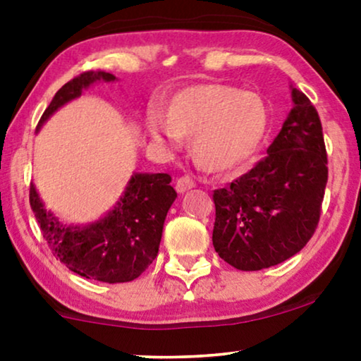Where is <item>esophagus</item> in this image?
<instances>
[{
  "mask_svg": "<svg viewBox=\"0 0 361 361\" xmlns=\"http://www.w3.org/2000/svg\"><path fill=\"white\" fill-rule=\"evenodd\" d=\"M194 187H195V182L192 180L189 176H182L176 180V190L179 192V194H185L187 190L194 189Z\"/></svg>",
  "mask_w": 361,
  "mask_h": 361,
  "instance_id": "esophagus-1",
  "label": "esophagus"
}]
</instances>
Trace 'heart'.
Instances as JSON below:
<instances>
[{"instance_id":"1","label":"heart","mask_w":361,"mask_h":361,"mask_svg":"<svg viewBox=\"0 0 361 361\" xmlns=\"http://www.w3.org/2000/svg\"><path fill=\"white\" fill-rule=\"evenodd\" d=\"M164 120H147L152 140L177 145L192 137L195 164L220 174L240 169L255 156L268 133L269 111L258 93L224 83H200L172 98Z\"/></svg>"}]
</instances>
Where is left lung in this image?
Wrapping results in <instances>:
<instances>
[{"label": "left lung", "instance_id": "8db88e82", "mask_svg": "<svg viewBox=\"0 0 361 361\" xmlns=\"http://www.w3.org/2000/svg\"><path fill=\"white\" fill-rule=\"evenodd\" d=\"M293 110L268 156L214 192V248L240 271L271 268L312 238L327 185V152L319 113L290 85Z\"/></svg>", "mask_w": 361, "mask_h": 361}]
</instances>
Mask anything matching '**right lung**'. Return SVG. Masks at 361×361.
<instances>
[{
	"label": "right lung",
	"instance_id": "1",
	"mask_svg": "<svg viewBox=\"0 0 361 361\" xmlns=\"http://www.w3.org/2000/svg\"><path fill=\"white\" fill-rule=\"evenodd\" d=\"M108 72H83L67 82L46 108L37 131L62 108L97 82H115ZM177 192L169 174L135 172L116 205L102 219L87 225H66L46 210L36 185L29 202L54 256L73 273L102 283H128L149 266L159 251L164 220Z\"/></svg>",
	"mask_w": 361,
	"mask_h": 361
}]
</instances>
